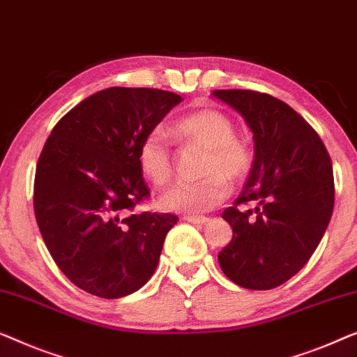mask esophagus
Instances as JSON below:
<instances>
[{
    "label": "esophagus",
    "mask_w": 357,
    "mask_h": 357,
    "mask_svg": "<svg viewBox=\"0 0 357 357\" xmlns=\"http://www.w3.org/2000/svg\"><path fill=\"white\" fill-rule=\"evenodd\" d=\"M183 219L187 222H191V224H201V225L208 224L209 222L208 217H204V215H185Z\"/></svg>",
    "instance_id": "esophagus-1"
}]
</instances>
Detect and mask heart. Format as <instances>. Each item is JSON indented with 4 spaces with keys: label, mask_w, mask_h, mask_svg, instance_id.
I'll use <instances>...</instances> for the list:
<instances>
[{
    "label": "heart",
    "mask_w": 357,
    "mask_h": 357,
    "mask_svg": "<svg viewBox=\"0 0 357 357\" xmlns=\"http://www.w3.org/2000/svg\"><path fill=\"white\" fill-rule=\"evenodd\" d=\"M174 137L183 144L203 148L199 175L191 183H177L159 198V208L169 213L201 214L229 198L230 182H240L251 172L255 153L251 144L235 137L234 122L224 112L206 107L180 117L174 123ZM143 177L153 185H164L172 175V158L161 128H153L142 138L137 153Z\"/></svg>",
    "instance_id": "obj_1"
}]
</instances>
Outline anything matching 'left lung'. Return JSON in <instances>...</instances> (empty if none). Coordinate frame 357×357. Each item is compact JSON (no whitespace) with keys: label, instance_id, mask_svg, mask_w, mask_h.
Here are the masks:
<instances>
[{"label":"left lung","instance_id":"left-lung-1","mask_svg":"<svg viewBox=\"0 0 357 357\" xmlns=\"http://www.w3.org/2000/svg\"><path fill=\"white\" fill-rule=\"evenodd\" d=\"M213 95L245 117L256 151L245 188L222 213L234 238L219 264L236 285L272 290L301 271L322 240L335 203L332 161L317 132L287 102L252 90Z\"/></svg>","mask_w":357,"mask_h":357}]
</instances>
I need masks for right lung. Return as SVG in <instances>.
<instances>
[{
    "instance_id": "right-lung-1",
    "label": "right lung",
    "mask_w": 357,
    "mask_h": 357,
    "mask_svg": "<svg viewBox=\"0 0 357 357\" xmlns=\"http://www.w3.org/2000/svg\"><path fill=\"white\" fill-rule=\"evenodd\" d=\"M182 101L158 89L111 86L61 117L40 154L33 209L64 275L95 296L140 290L156 271L174 214H133L149 198L142 138Z\"/></svg>"
}]
</instances>
